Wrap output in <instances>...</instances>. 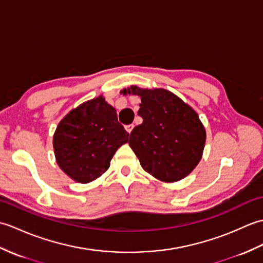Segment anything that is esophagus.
Returning <instances> with one entry per match:
<instances>
[{
	"label": "esophagus",
	"instance_id": "34e87169",
	"mask_svg": "<svg viewBox=\"0 0 263 263\" xmlns=\"http://www.w3.org/2000/svg\"><path fill=\"white\" fill-rule=\"evenodd\" d=\"M133 127H135V125H133V124H128V125L125 126V130H126L128 133H131L132 130H133Z\"/></svg>",
	"mask_w": 263,
	"mask_h": 263
}]
</instances>
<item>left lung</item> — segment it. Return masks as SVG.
<instances>
[{
    "label": "left lung",
    "mask_w": 263,
    "mask_h": 263,
    "mask_svg": "<svg viewBox=\"0 0 263 263\" xmlns=\"http://www.w3.org/2000/svg\"><path fill=\"white\" fill-rule=\"evenodd\" d=\"M122 92L141 97L138 115L143 122L133 128L127 141L142 168L164 182L187 176L201 160L205 142V130L195 110L165 89L132 86Z\"/></svg>",
    "instance_id": "obj_1"
}]
</instances>
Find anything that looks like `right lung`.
I'll list each match as a JSON object with an SVG mask.
<instances>
[{
	"instance_id": "add662e5",
	"label": "right lung",
	"mask_w": 263,
	"mask_h": 263,
	"mask_svg": "<svg viewBox=\"0 0 263 263\" xmlns=\"http://www.w3.org/2000/svg\"><path fill=\"white\" fill-rule=\"evenodd\" d=\"M127 140L115 108L98 96L64 116L53 147L61 170L76 182L89 183L108 170L115 152Z\"/></svg>"
}]
</instances>
